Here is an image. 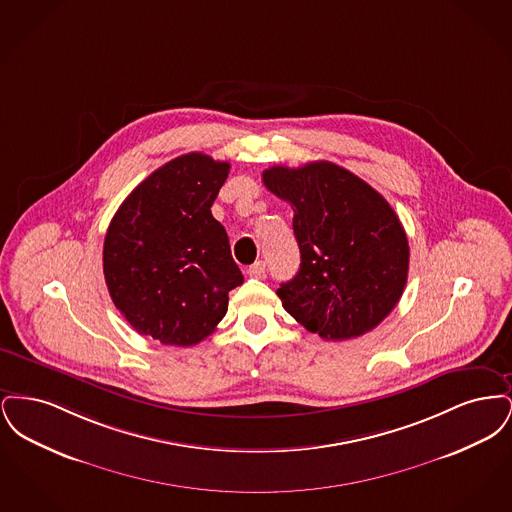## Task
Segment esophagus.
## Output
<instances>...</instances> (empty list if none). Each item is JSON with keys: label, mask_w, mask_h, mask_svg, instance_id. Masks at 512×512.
<instances>
[{"label": "esophagus", "mask_w": 512, "mask_h": 512, "mask_svg": "<svg viewBox=\"0 0 512 512\" xmlns=\"http://www.w3.org/2000/svg\"><path fill=\"white\" fill-rule=\"evenodd\" d=\"M247 274H249L251 278L263 280V278L267 276V265H265L263 261H257V263H253L251 267L247 268Z\"/></svg>", "instance_id": "esophagus-1"}]
</instances>
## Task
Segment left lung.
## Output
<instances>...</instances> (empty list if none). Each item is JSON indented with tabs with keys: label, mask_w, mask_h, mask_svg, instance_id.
I'll use <instances>...</instances> for the list:
<instances>
[{
	"label": "left lung",
	"mask_w": 512,
	"mask_h": 512,
	"mask_svg": "<svg viewBox=\"0 0 512 512\" xmlns=\"http://www.w3.org/2000/svg\"><path fill=\"white\" fill-rule=\"evenodd\" d=\"M263 182L293 209L301 265L276 290L284 309L322 340L376 328L401 299L409 242L384 195L330 161L270 167Z\"/></svg>",
	"instance_id": "1"
}]
</instances>
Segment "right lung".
Listing matches in <instances>:
<instances>
[{"label":"right lung","instance_id":"1","mask_svg":"<svg viewBox=\"0 0 512 512\" xmlns=\"http://www.w3.org/2000/svg\"><path fill=\"white\" fill-rule=\"evenodd\" d=\"M230 163L186 153L122 201L103 242L107 290L130 326L163 345L205 340L244 282L211 205Z\"/></svg>","mask_w":512,"mask_h":512}]
</instances>
